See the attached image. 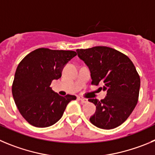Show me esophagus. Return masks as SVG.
I'll return each mask as SVG.
<instances>
[{
    "label": "esophagus",
    "mask_w": 155,
    "mask_h": 155,
    "mask_svg": "<svg viewBox=\"0 0 155 155\" xmlns=\"http://www.w3.org/2000/svg\"><path fill=\"white\" fill-rule=\"evenodd\" d=\"M78 99H79V100L81 101V102H83V103H86V102H88V99H86V98H83V97H81V96H79V97H78Z\"/></svg>",
    "instance_id": "esophagus-1"
}]
</instances>
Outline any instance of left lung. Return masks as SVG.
I'll use <instances>...</instances> for the list:
<instances>
[{
    "instance_id": "obj_1",
    "label": "left lung",
    "mask_w": 155,
    "mask_h": 155,
    "mask_svg": "<svg viewBox=\"0 0 155 155\" xmlns=\"http://www.w3.org/2000/svg\"><path fill=\"white\" fill-rule=\"evenodd\" d=\"M78 56L89 67L92 84L103 85L104 99H89L96 111L91 123L102 129L119 126L129 117L138 103L140 77L129 58L108 47L78 49Z\"/></svg>"
}]
</instances>
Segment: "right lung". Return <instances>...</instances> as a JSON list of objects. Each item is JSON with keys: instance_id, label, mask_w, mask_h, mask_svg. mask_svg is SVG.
Instances as JSON below:
<instances>
[{"instance_id": "obj_1", "label": "right lung", "mask_w": 155, "mask_h": 155, "mask_svg": "<svg viewBox=\"0 0 155 155\" xmlns=\"http://www.w3.org/2000/svg\"><path fill=\"white\" fill-rule=\"evenodd\" d=\"M76 56L72 50L40 48L29 53L19 63L12 94L19 112L28 123L38 128L51 126L62 118L75 95L61 96L50 87L60 79L66 63Z\"/></svg>"}]
</instances>
